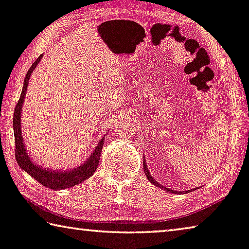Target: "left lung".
Instances as JSON below:
<instances>
[{
    "instance_id": "8db88e82",
    "label": "left lung",
    "mask_w": 249,
    "mask_h": 249,
    "mask_svg": "<svg viewBox=\"0 0 249 249\" xmlns=\"http://www.w3.org/2000/svg\"><path fill=\"white\" fill-rule=\"evenodd\" d=\"M143 168H144V172H145V176H146V178L148 179V181H150L151 183H153L154 185H158V187H160V188H163V189H165L166 191H170V192H173V194H176V191H172V190H169V189H166V188H164L163 187V185H161L160 183H158L157 181H155L153 178H152V176L150 173H148V170H147V165L145 164V161H143ZM181 194H182V192H181Z\"/></svg>"
}]
</instances>
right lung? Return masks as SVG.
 Returning a JSON list of instances; mask_svg holds the SVG:
<instances>
[{"instance_id":"right-lung-1","label":"right lung","mask_w":249,"mask_h":249,"mask_svg":"<svg viewBox=\"0 0 249 249\" xmlns=\"http://www.w3.org/2000/svg\"><path fill=\"white\" fill-rule=\"evenodd\" d=\"M42 54L39 55L38 59L35 61L31 67H30L29 71L27 72V76L24 78V84L23 88H22V92L18 102L17 104L16 108H14V115H13V131H14V141H16V159L18 161V164L24 170L25 172H28L33 179H36L39 183L43 184L44 187L53 189V190H60V189L70 188L72 185H76L78 183L83 182L84 180L88 179L89 177H91L95 173L96 169L98 168L99 164V159H101L102 148L104 145V139L101 140V142L98 143L97 147L95 148V151L92 152L91 157L84 163L83 165H80L79 168H76L75 170L67 172L61 171H53V170H47L43 169L41 166L36 165L30 160L27 151H25L23 140H22V133H21V108L23 105V101L27 94V87L30 80V76L33 70L36 69V67L38 66L39 61L41 60Z\"/></svg>"}]
</instances>
